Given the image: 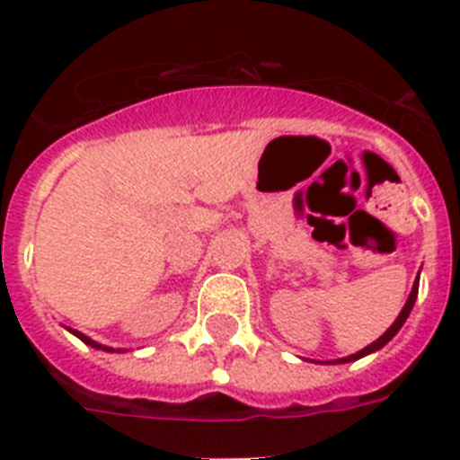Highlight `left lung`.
Here are the masks:
<instances>
[{
	"instance_id": "obj_1",
	"label": "left lung",
	"mask_w": 460,
	"mask_h": 460,
	"mask_svg": "<svg viewBox=\"0 0 460 460\" xmlns=\"http://www.w3.org/2000/svg\"><path fill=\"white\" fill-rule=\"evenodd\" d=\"M417 292H420V276H417V280H414L412 290H410L408 302H405V306L401 308V313H398V318L394 320L392 327H389L387 332H385V334L380 336V339L373 341L371 345H367V348H364V350L355 352V355H350V357H341V359H334V361H324V364H348V361H357V359H361V357H367V355H371V352H377V350H380V348H385V345H387L389 341H392L394 336L398 334V329L403 327L405 320H408L410 311H412L414 302H417Z\"/></svg>"
}]
</instances>
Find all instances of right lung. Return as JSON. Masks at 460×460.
Masks as SVG:
<instances>
[{
	"label": "right lung",
	"instance_id": "right-lung-1",
	"mask_svg": "<svg viewBox=\"0 0 460 460\" xmlns=\"http://www.w3.org/2000/svg\"><path fill=\"white\" fill-rule=\"evenodd\" d=\"M66 329H68V332H71L73 336H78V339L83 341V343H87L89 348H93V350H103V352H126V350H121V348H117V350H115V348H110V345L96 343V341L89 339V336H84L83 332H78V329H71V327H66Z\"/></svg>",
	"mask_w": 460,
	"mask_h": 460
}]
</instances>
